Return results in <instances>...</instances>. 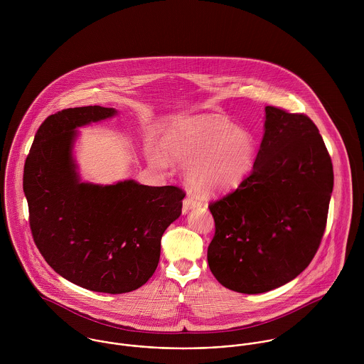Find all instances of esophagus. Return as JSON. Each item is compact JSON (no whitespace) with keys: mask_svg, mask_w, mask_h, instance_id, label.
Masks as SVG:
<instances>
[{"mask_svg":"<svg viewBox=\"0 0 364 364\" xmlns=\"http://www.w3.org/2000/svg\"><path fill=\"white\" fill-rule=\"evenodd\" d=\"M199 206H202V202L198 198H195L192 195H188L183 200V213L189 211L191 208H199Z\"/></svg>","mask_w":364,"mask_h":364,"instance_id":"esophagus-1","label":"esophagus"}]
</instances>
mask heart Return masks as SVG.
<instances>
[{"mask_svg":"<svg viewBox=\"0 0 364 364\" xmlns=\"http://www.w3.org/2000/svg\"><path fill=\"white\" fill-rule=\"evenodd\" d=\"M257 151L252 133L217 114L185 119L171 129L164 144L150 143L146 149L156 168H166L169 156L182 162L188 185L206 196L240 186L254 166Z\"/></svg>","mask_w":364,"mask_h":364,"instance_id":"obj_1","label":"heart"}]
</instances>
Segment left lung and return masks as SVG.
<instances>
[{"mask_svg": "<svg viewBox=\"0 0 364 364\" xmlns=\"http://www.w3.org/2000/svg\"><path fill=\"white\" fill-rule=\"evenodd\" d=\"M332 188V161L311 119L266 106L252 172L208 206V267L218 283L259 294L297 277L321 244Z\"/></svg>", "mask_w": 364, "mask_h": 364, "instance_id": "8db88e82", "label": "left lung"}]
</instances>
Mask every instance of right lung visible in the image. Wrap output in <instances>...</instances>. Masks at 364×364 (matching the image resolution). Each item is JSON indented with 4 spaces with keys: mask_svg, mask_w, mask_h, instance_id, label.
Here are the masks:
<instances>
[{
    "mask_svg": "<svg viewBox=\"0 0 364 364\" xmlns=\"http://www.w3.org/2000/svg\"><path fill=\"white\" fill-rule=\"evenodd\" d=\"M116 113L95 105L50 114L23 168L29 224L42 257L68 282L109 294L133 291L153 276L161 237L185 198L176 186L81 181L73 154L77 129Z\"/></svg>",
    "mask_w": 364,
    "mask_h": 364,
    "instance_id": "1",
    "label": "right lung"
}]
</instances>
